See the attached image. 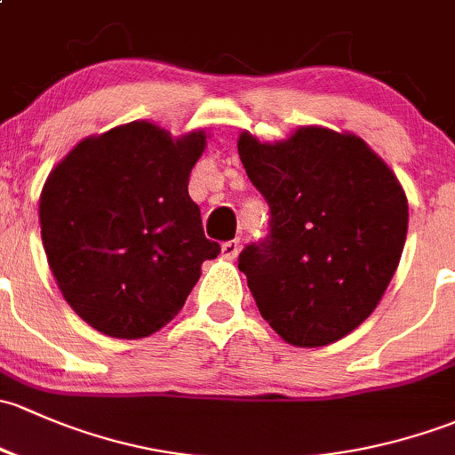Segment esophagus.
I'll return each mask as SVG.
<instances>
[{
  "label": "esophagus",
  "mask_w": 455,
  "mask_h": 455,
  "mask_svg": "<svg viewBox=\"0 0 455 455\" xmlns=\"http://www.w3.org/2000/svg\"><path fill=\"white\" fill-rule=\"evenodd\" d=\"M221 251H223V256L229 260L236 259L238 251H241V241H238V238H234V241H226L221 245Z\"/></svg>",
  "instance_id": "34e87169"
}]
</instances>
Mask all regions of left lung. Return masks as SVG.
<instances>
[{
	"instance_id": "left-lung-1",
	"label": "left lung",
	"mask_w": 455,
	"mask_h": 455,
	"mask_svg": "<svg viewBox=\"0 0 455 455\" xmlns=\"http://www.w3.org/2000/svg\"><path fill=\"white\" fill-rule=\"evenodd\" d=\"M238 156L271 210L269 236L238 256L260 315L299 348L341 339L399 267L405 190L359 135L326 126H298L280 142L243 131Z\"/></svg>"
}]
</instances>
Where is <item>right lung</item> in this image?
Masks as SVG:
<instances>
[{"label":"right lung","instance_id":"1","mask_svg":"<svg viewBox=\"0 0 455 455\" xmlns=\"http://www.w3.org/2000/svg\"><path fill=\"white\" fill-rule=\"evenodd\" d=\"M205 131L172 138L135 120L89 135L45 180L44 250L60 293L92 329L140 339L184 307L221 247L201 228L190 171Z\"/></svg>","mask_w":455,"mask_h":455}]
</instances>
